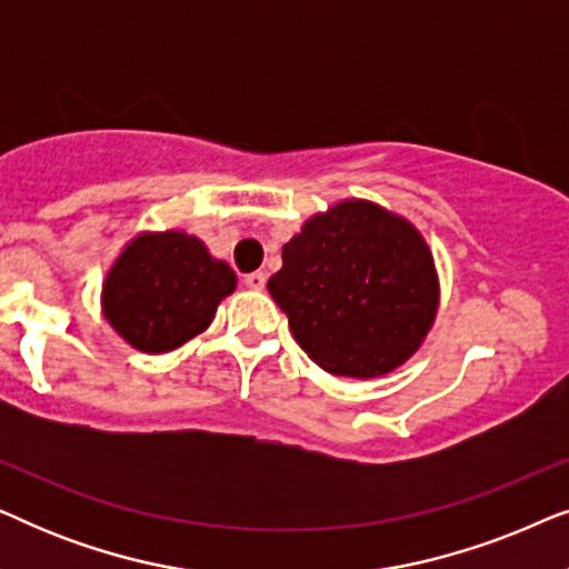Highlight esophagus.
Segmentation results:
<instances>
[{
  "label": "esophagus",
  "mask_w": 569,
  "mask_h": 569,
  "mask_svg": "<svg viewBox=\"0 0 569 569\" xmlns=\"http://www.w3.org/2000/svg\"><path fill=\"white\" fill-rule=\"evenodd\" d=\"M246 287H251V290H263V284H267V274L263 271H251V274L243 277Z\"/></svg>",
  "instance_id": "obj_1"
}]
</instances>
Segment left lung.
I'll list each match as a JSON object with an SVG mask.
<instances>
[{"label": "left lung", "instance_id": "8db88e82", "mask_svg": "<svg viewBox=\"0 0 569 569\" xmlns=\"http://www.w3.org/2000/svg\"><path fill=\"white\" fill-rule=\"evenodd\" d=\"M267 287L310 360L347 378H378L407 362L440 300L419 230L362 199L310 217Z\"/></svg>", "mask_w": 569, "mask_h": 569}]
</instances>
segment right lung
Returning a JSON list of instances; mask_svg holds the SVG:
<instances>
[{
  "label": "right lung",
  "mask_w": 569,
  "mask_h": 569,
  "mask_svg": "<svg viewBox=\"0 0 569 569\" xmlns=\"http://www.w3.org/2000/svg\"><path fill=\"white\" fill-rule=\"evenodd\" d=\"M232 290L236 271L199 238L142 232L108 271L103 316L139 352L162 355L204 331Z\"/></svg>",
  "instance_id": "right-lung-1"
}]
</instances>
